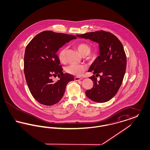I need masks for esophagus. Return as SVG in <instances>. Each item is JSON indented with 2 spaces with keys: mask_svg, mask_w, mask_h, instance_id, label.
I'll list each match as a JSON object with an SVG mask.
<instances>
[{
  "mask_svg": "<svg viewBox=\"0 0 150 150\" xmlns=\"http://www.w3.org/2000/svg\"><path fill=\"white\" fill-rule=\"evenodd\" d=\"M82 79H83L81 78H79V77H75V78H74L75 81H80V80H82Z\"/></svg>",
  "mask_w": 150,
  "mask_h": 150,
  "instance_id": "1",
  "label": "esophagus"
}]
</instances>
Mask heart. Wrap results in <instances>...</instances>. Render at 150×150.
Here are the masks:
<instances>
[{"label": "heart", "instance_id": "heart-1", "mask_svg": "<svg viewBox=\"0 0 150 150\" xmlns=\"http://www.w3.org/2000/svg\"><path fill=\"white\" fill-rule=\"evenodd\" d=\"M77 49L79 52L83 56H88L91 53V48L86 43H80L76 45ZM67 51L66 47H63L60 50H59L58 53V57L59 60L61 62H64L66 59V53ZM86 67L84 65L79 64H71L66 67L65 71L69 74L74 75L76 76H81L83 75L84 72L86 71Z\"/></svg>", "mask_w": 150, "mask_h": 150}]
</instances>
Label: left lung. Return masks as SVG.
Listing matches in <instances>:
<instances>
[{
    "mask_svg": "<svg viewBox=\"0 0 150 150\" xmlns=\"http://www.w3.org/2000/svg\"><path fill=\"white\" fill-rule=\"evenodd\" d=\"M76 36L99 44L100 55L88 70L96 75L89 78L93 81V88L86 94L96 102H107L118 92L126 71L127 57L122 44L114 34L102 30ZM98 76L99 81L96 78Z\"/></svg>",
    "mask_w": 150,
    "mask_h": 150,
    "instance_id": "obj_1",
    "label": "left lung"
}]
</instances>
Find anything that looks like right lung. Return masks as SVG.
Here are the masks:
<instances>
[{"mask_svg":"<svg viewBox=\"0 0 150 150\" xmlns=\"http://www.w3.org/2000/svg\"><path fill=\"white\" fill-rule=\"evenodd\" d=\"M75 36L44 31L38 34L27 45L24 56V73L29 90L40 103L52 106L64 96L67 83L74 80L64 74L56 53ZM60 79L54 82L51 78Z\"/></svg>","mask_w":150,"mask_h":150,"instance_id":"add662e5","label":"right lung"}]
</instances>
